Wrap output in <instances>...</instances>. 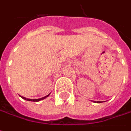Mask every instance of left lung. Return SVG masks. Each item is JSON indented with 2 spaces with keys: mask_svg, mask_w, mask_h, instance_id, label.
Wrapping results in <instances>:
<instances>
[{
  "mask_svg": "<svg viewBox=\"0 0 131 131\" xmlns=\"http://www.w3.org/2000/svg\"><path fill=\"white\" fill-rule=\"evenodd\" d=\"M94 103H102V102H101V101H97H97H94Z\"/></svg>",
  "mask_w": 131,
  "mask_h": 131,
  "instance_id": "1",
  "label": "left lung"
}]
</instances>
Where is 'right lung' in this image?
I'll return each instance as SVG.
<instances>
[{
  "mask_svg": "<svg viewBox=\"0 0 131 131\" xmlns=\"http://www.w3.org/2000/svg\"><path fill=\"white\" fill-rule=\"evenodd\" d=\"M49 95H50V94H48L47 96H45V97H42V98H39V99H29V98H26V97H21L24 100H28V101H34V102H38V101H39V100H42L45 99V98H46L47 97H48Z\"/></svg>",
  "mask_w": 131,
  "mask_h": 131,
  "instance_id": "right-lung-1",
  "label": "right lung"
}]
</instances>
